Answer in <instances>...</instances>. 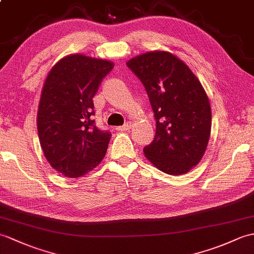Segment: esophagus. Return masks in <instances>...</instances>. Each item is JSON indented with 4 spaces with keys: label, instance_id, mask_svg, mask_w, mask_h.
Instances as JSON below:
<instances>
[{
    "label": "esophagus",
    "instance_id": "1",
    "mask_svg": "<svg viewBox=\"0 0 254 254\" xmlns=\"http://www.w3.org/2000/svg\"><path fill=\"white\" fill-rule=\"evenodd\" d=\"M131 128H132V123H131V122H127V123H126L125 126L118 127H117V131L125 132V131H129V129H131Z\"/></svg>",
    "mask_w": 254,
    "mask_h": 254
}]
</instances>
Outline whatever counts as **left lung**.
Returning a JSON list of instances; mask_svg holds the SVG:
<instances>
[{
  "label": "left lung",
  "mask_w": 254,
  "mask_h": 254,
  "mask_svg": "<svg viewBox=\"0 0 254 254\" xmlns=\"http://www.w3.org/2000/svg\"><path fill=\"white\" fill-rule=\"evenodd\" d=\"M127 67L144 84L155 113L156 135L144 148L154 166L182 175L201 160L211 134L210 100L187 64L166 51L129 60Z\"/></svg>",
  "instance_id": "left-lung-1"
}]
</instances>
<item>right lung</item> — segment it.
<instances>
[{
  "mask_svg": "<svg viewBox=\"0 0 254 254\" xmlns=\"http://www.w3.org/2000/svg\"><path fill=\"white\" fill-rule=\"evenodd\" d=\"M114 63L71 54L50 70L41 92L38 133L46 160L63 175L76 179L102 162L111 137L94 125L93 97Z\"/></svg>",
  "mask_w": 254,
  "mask_h": 254,
  "instance_id": "right-lung-1",
  "label": "right lung"
}]
</instances>
